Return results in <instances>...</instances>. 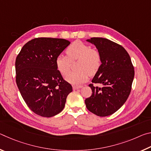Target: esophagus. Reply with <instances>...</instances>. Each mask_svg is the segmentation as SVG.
<instances>
[{
	"label": "esophagus",
	"instance_id": "obj_1",
	"mask_svg": "<svg viewBox=\"0 0 151 151\" xmlns=\"http://www.w3.org/2000/svg\"><path fill=\"white\" fill-rule=\"evenodd\" d=\"M73 87L74 90H76V89L81 88L82 87H83V86H82V85H74Z\"/></svg>",
	"mask_w": 151,
	"mask_h": 151
}]
</instances>
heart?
<instances>
[{
	"instance_id": "b5f03b06",
	"label": "heart",
	"mask_w": 151,
	"mask_h": 151,
	"mask_svg": "<svg viewBox=\"0 0 151 151\" xmlns=\"http://www.w3.org/2000/svg\"><path fill=\"white\" fill-rule=\"evenodd\" d=\"M66 56L58 55L55 63L58 70L65 75L68 73L71 62L76 60V71L70 72L65 76L66 81L73 85H79L88 80L89 74L93 75L101 66V56L98 51L91 48L81 41H75L66 50Z\"/></svg>"
}]
</instances>
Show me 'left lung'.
I'll use <instances>...</instances> for the list:
<instances>
[{
	"label": "left lung",
	"mask_w": 151,
	"mask_h": 151,
	"mask_svg": "<svg viewBox=\"0 0 151 151\" xmlns=\"http://www.w3.org/2000/svg\"><path fill=\"white\" fill-rule=\"evenodd\" d=\"M86 41L95 46L101 56V66L92 83L102 86L88 85L92 95L86 99V106L97 116L111 115L123 105L131 93L134 76L133 65L129 53L121 45L99 37Z\"/></svg>",
	"instance_id": "obj_1"
}]
</instances>
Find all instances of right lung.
Returning a JSON list of instances; mask_svg holds the SVG:
<instances>
[{"mask_svg": "<svg viewBox=\"0 0 151 151\" xmlns=\"http://www.w3.org/2000/svg\"><path fill=\"white\" fill-rule=\"evenodd\" d=\"M70 44L63 39L37 38L27 42L17 57V86L29 108L38 115H57L73 91L55 63L57 56Z\"/></svg>", "mask_w": 151, "mask_h": 151, "instance_id": "right-lung-1", "label": "right lung"}]
</instances>
